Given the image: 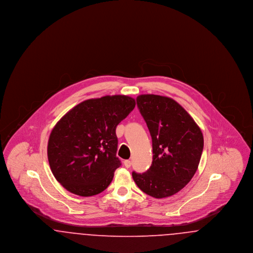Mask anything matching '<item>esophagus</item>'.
<instances>
[{
  "label": "esophagus",
  "mask_w": 253,
  "mask_h": 253,
  "mask_svg": "<svg viewBox=\"0 0 253 253\" xmlns=\"http://www.w3.org/2000/svg\"><path fill=\"white\" fill-rule=\"evenodd\" d=\"M131 165H132V162H131L130 160H125V161H124V166H125L126 168H130Z\"/></svg>",
  "instance_id": "34e87169"
}]
</instances>
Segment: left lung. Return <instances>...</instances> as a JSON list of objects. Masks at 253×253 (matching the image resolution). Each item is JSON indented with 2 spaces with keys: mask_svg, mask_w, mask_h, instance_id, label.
<instances>
[{
  "mask_svg": "<svg viewBox=\"0 0 253 253\" xmlns=\"http://www.w3.org/2000/svg\"><path fill=\"white\" fill-rule=\"evenodd\" d=\"M136 104L153 142V162L143 173L132 171L137 187L150 196L165 198L182 190L197 170L203 134L188 112L174 99L140 95Z\"/></svg>",
  "mask_w": 253,
  "mask_h": 253,
  "instance_id": "obj_1",
  "label": "left lung"
}]
</instances>
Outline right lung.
<instances>
[{
    "mask_svg": "<svg viewBox=\"0 0 253 253\" xmlns=\"http://www.w3.org/2000/svg\"><path fill=\"white\" fill-rule=\"evenodd\" d=\"M135 106L124 95L87 99L57 122L47 145L50 169L68 192L92 196L103 192L121 165L117 126Z\"/></svg>",
    "mask_w": 253,
    "mask_h": 253,
    "instance_id": "right-lung-1",
    "label": "right lung"
}]
</instances>
